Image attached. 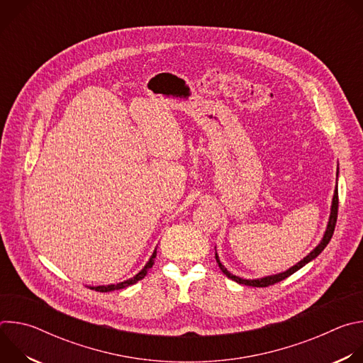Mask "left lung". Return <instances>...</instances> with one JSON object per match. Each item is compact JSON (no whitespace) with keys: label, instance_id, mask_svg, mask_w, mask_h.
Segmentation results:
<instances>
[{"label":"left lung","instance_id":"left-lung-1","mask_svg":"<svg viewBox=\"0 0 363 363\" xmlns=\"http://www.w3.org/2000/svg\"><path fill=\"white\" fill-rule=\"evenodd\" d=\"M337 171H339V165H337ZM339 174V172H337ZM337 206H339V194H337V182H336V186H335V194H333V199H332V206H330V216H329V221H328V227H326V231L323 234V238L320 240V242L310 251L303 260H300L297 264H294L293 267H290L289 270L283 272V273H279V274H273V276H266V277H262V279H242V277H238V276H234L233 273H230L224 266L223 263L220 262V257L216 251V260L218 263V267L221 269V272L231 280L240 283V284H245V286H251V287H267L270 284H274V283H279L284 279H287L289 276H291L293 273H296L297 270H300L301 267H304L307 263H310L312 260H315V258L325 250V247L329 244L332 235H333V231H335V225H336V220H337Z\"/></svg>","mask_w":363,"mask_h":363}]
</instances>
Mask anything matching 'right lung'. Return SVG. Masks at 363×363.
<instances>
[{"instance_id": "right-lung-1", "label": "right lung", "mask_w": 363, "mask_h": 363, "mask_svg": "<svg viewBox=\"0 0 363 363\" xmlns=\"http://www.w3.org/2000/svg\"><path fill=\"white\" fill-rule=\"evenodd\" d=\"M155 257H157V248L153 250V252H152V255H150V258H149V262L145 264V267H143L136 276H133V277L129 279V280H125V281L116 283V284H108V286H96V287H91V286H90V289H91V290H96V291L106 293V291H113V290H121V289L129 287V286L138 283L139 280H142V279L147 274V270H149V269L153 266V263H155Z\"/></svg>"}]
</instances>
